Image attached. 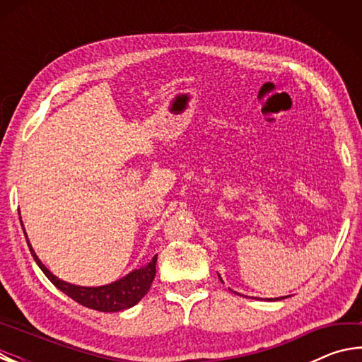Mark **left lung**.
I'll return each mask as SVG.
<instances>
[{
  "label": "left lung",
  "instance_id": "8db88e82",
  "mask_svg": "<svg viewBox=\"0 0 362 362\" xmlns=\"http://www.w3.org/2000/svg\"><path fill=\"white\" fill-rule=\"evenodd\" d=\"M218 278H220V274H218ZM220 281H222V278H220ZM222 283H223V281H222ZM236 293V292H235ZM283 298H286V297H281V298H274V300H283Z\"/></svg>",
  "mask_w": 362,
  "mask_h": 362
}]
</instances>
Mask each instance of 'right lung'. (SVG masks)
<instances>
[{
	"label": "right lung",
	"mask_w": 362,
	"mask_h": 362,
	"mask_svg": "<svg viewBox=\"0 0 362 362\" xmlns=\"http://www.w3.org/2000/svg\"><path fill=\"white\" fill-rule=\"evenodd\" d=\"M21 218V217H19ZM22 223V220H21ZM23 228V223H22ZM25 233V228H23ZM30 252H32L35 262L38 263L41 272L46 274L47 279L62 291L65 296L75 300V302L81 303L83 306H88L90 310L103 311V313H115V311H122L131 308V306L137 305L140 300L145 297V293L150 291V286L155 279L156 274V257L146 263L145 267H140L132 269L131 273H127L126 276L121 279H116L113 283L105 286H95V287H86V286H76L70 284L66 281L57 278L56 274H52L49 269L42 265V262L38 259V255L35 254L32 244L28 241V236L25 233Z\"/></svg>",
	"instance_id": "right-lung-1"
}]
</instances>
